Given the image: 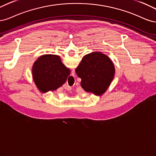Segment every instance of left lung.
<instances>
[{"label":"left lung","instance_id":"obj_1","mask_svg":"<svg viewBox=\"0 0 156 156\" xmlns=\"http://www.w3.org/2000/svg\"><path fill=\"white\" fill-rule=\"evenodd\" d=\"M85 91L101 96L112 82L115 68L112 59L101 52L85 55L76 69Z\"/></svg>","mask_w":156,"mask_h":156}]
</instances>
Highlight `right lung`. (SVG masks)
Here are the masks:
<instances>
[{"label":"right lung","instance_id":"add662e5","mask_svg":"<svg viewBox=\"0 0 156 156\" xmlns=\"http://www.w3.org/2000/svg\"><path fill=\"white\" fill-rule=\"evenodd\" d=\"M32 77L42 93L56 91L66 82L71 71L59 56L44 54L37 58L32 66Z\"/></svg>","mask_w":156,"mask_h":156}]
</instances>
